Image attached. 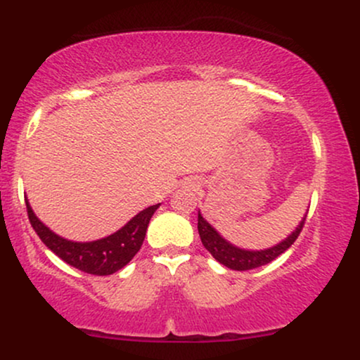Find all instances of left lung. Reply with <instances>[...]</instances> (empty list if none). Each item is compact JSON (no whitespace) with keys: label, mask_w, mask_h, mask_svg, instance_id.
I'll use <instances>...</instances> for the list:
<instances>
[{"label":"left lung","mask_w":360,"mask_h":360,"mask_svg":"<svg viewBox=\"0 0 360 360\" xmlns=\"http://www.w3.org/2000/svg\"><path fill=\"white\" fill-rule=\"evenodd\" d=\"M307 214H304L303 220L300 221V225L292 230V233H289L283 242L276 243V245L264 250H245L240 249V247H235L233 243L226 242L225 238H223L203 217H201L200 212H198V232H200L201 242H203L205 249L208 250L218 262L233 271H249L255 269V267L266 266L271 260L279 257L283 252H286L289 247L295 243L296 238H298L301 230H303Z\"/></svg>","instance_id":"left-lung-1"}]
</instances>
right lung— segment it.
Returning a JSON list of instances; mask_svg holds the SVG:
<instances>
[{
	"label": "right lung",
	"mask_w": 360,
	"mask_h": 360,
	"mask_svg": "<svg viewBox=\"0 0 360 360\" xmlns=\"http://www.w3.org/2000/svg\"><path fill=\"white\" fill-rule=\"evenodd\" d=\"M25 203H27L28 220H30L40 240L69 266L94 276L113 274L134 259V255L142 247L143 238H146L148 221L160 205L142 210L127 225H123L122 229L108 235V237L93 242H74L53 233L47 225H44L37 218L28 200H25Z\"/></svg>",
	"instance_id": "right-lung-1"
}]
</instances>
